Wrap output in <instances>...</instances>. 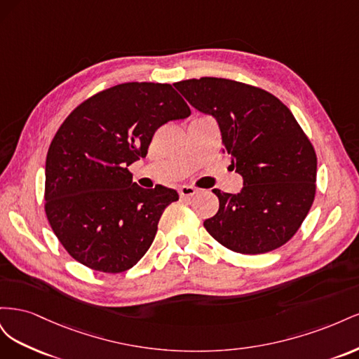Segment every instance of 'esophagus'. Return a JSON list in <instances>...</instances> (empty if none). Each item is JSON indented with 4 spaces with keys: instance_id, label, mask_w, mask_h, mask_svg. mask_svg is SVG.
<instances>
[{
    "instance_id": "1",
    "label": "esophagus",
    "mask_w": 359,
    "mask_h": 359,
    "mask_svg": "<svg viewBox=\"0 0 359 359\" xmlns=\"http://www.w3.org/2000/svg\"><path fill=\"white\" fill-rule=\"evenodd\" d=\"M198 193V189L193 187V186H182L180 187V196L181 198H190L194 196V194Z\"/></svg>"
}]
</instances>
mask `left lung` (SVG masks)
<instances>
[{
    "label": "left lung",
    "mask_w": 359,
    "mask_h": 359,
    "mask_svg": "<svg viewBox=\"0 0 359 359\" xmlns=\"http://www.w3.org/2000/svg\"><path fill=\"white\" fill-rule=\"evenodd\" d=\"M173 86L194 109L215 119L223 154L243 177L240 193L212 190L220 205L203 222L205 229L243 255L286 244L316 193V153L295 116L273 94L231 79H189Z\"/></svg>",
    "instance_id": "8db88e82"
}]
</instances>
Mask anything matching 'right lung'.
<instances>
[{
    "label": "right lung",
    "mask_w": 359,
    "mask_h": 359,
    "mask_svg": "<svg viewBox=\"0 0 359 359\" xmlns=\"http://www.w3.org/2000/svg\"><path fill=\"white\" fill-rule=\"evenodd\" d=\"M169 83L128 82L85 100L66 118L46 157L45 210L69 255L102 273H123L148 252L173 189H142L128 166L157 128L190 116Z\"/></svg>",
    "instance_id": "right-lung-1"
}]
</instances>
